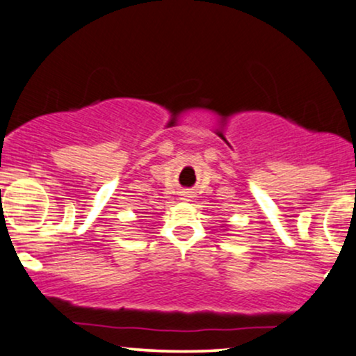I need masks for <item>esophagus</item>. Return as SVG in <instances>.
I'll return each instance as SVG.
<instances>
[{
  "label": "esophagus",
  "mask_w": 356,
  "mask_h": 356,
  "mask_svg": "<svg viewBox=\"0 0 356 356\" xmlns=\"http://www.w3.org/2000/svg\"><path fill=\"white\" fill-rule=\"evenodd\" d=\"M183 198L181 200H188V198H191V191H183Z\"/></svg>",
  "instance_id": "1"
}]
</instances>
